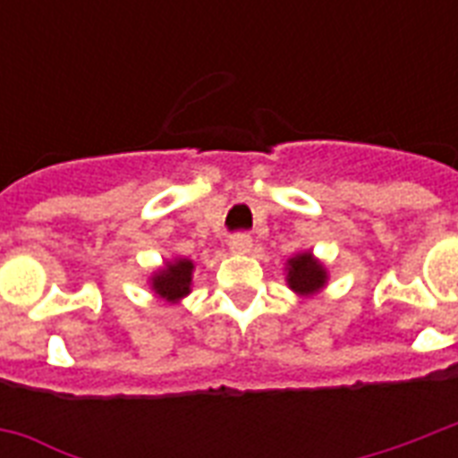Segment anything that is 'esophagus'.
<instances>
[{"mask_svg": "<svg viewBox=\"0 0 458 458\" xmlns=\"http://www.w3.org/2000/svg\"><path fill=\"white\" fill-rule=\"evenodd\" d=\"M251 250H254V242H251L250 235L240 233V235L230 237V251L233 254H250Z\"/></svg>", "mask_w": 458, "mask_h": 458, "instance_id": "1", "label": "esophagus"}]
</instances>
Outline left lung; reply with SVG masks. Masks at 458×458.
<instances>
[{
  "instance_id": "8db88e82",
  "label": "left lung",
  "mask_w": 458,
  "mask_h": 458,
  "mask_svg": "<svg viewBox=\"0 0 458 458\" xmlns=\"http://www.w3.org/2000/svg\"><path fill=\"white\" fill-rule=\"evenodd\" d=\"M330 273L320 259L313 257L311 250L300 251L294 257L287 259L285 264V283L297 297H313L327 285Z\"/></svg>"
}]
</instances>
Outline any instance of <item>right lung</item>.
<instances>
[{
	"mask_svg": "<svg viewBox=\"0 0 458 458\" xmlns=\"http://www.w3.org/2000/svg\"><path fill=\"white\" fill-rule=\"evenodd\" d=\"M194 264L185 257L165 259L164 266L149 276V287L158 300L165 304H180L187 294L192 293Z\"/></svg>",
	"mask_w": 458,
	"mask_h": 458,
	"instance_id": "obj_1",
	"label": "right lung"
}]
</instances>
